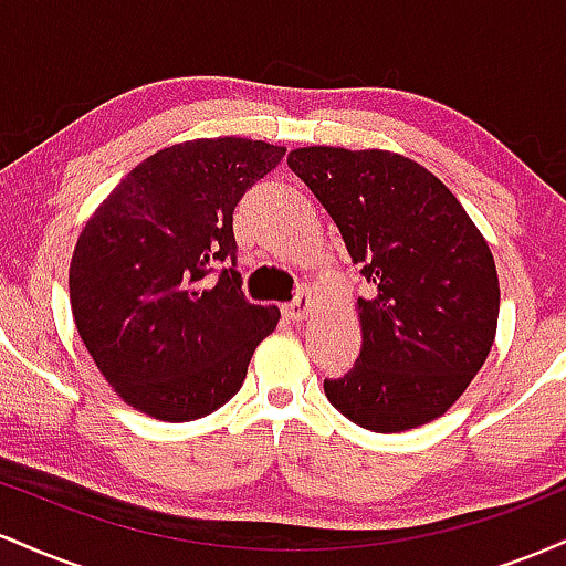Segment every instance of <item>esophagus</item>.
Here are the masks:
<instances>
[{
  "mask_svg": "<svg viewBox=\"0 0 566 566\" xmlns=\"http://www.w3.org/2000/svg\"><path fill=\"white\" fill-rule=\"evenodd\" d=\"M311 308H314V301H311L308 292H301L295 301L284 305V316H287V319H292V322H303L305 316L311 314Z\"/></svg>",
  "mask_w": 566,
  "mask_h": 566,
  "instance_id": "34e87169",
  "label": "esophagus"
}]
</instances>
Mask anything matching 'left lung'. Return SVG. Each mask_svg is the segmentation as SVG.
<instances>
[{"instance_id":"1","label":"left lung","mask_w":566,"mask_h":566,"mask_svg":"<svg viewBox=\"0 0 566 566\" xmlns=\"http://www.w3.org/2000/svg\"><path fill=\"white\" fill-rule=\"evenodd\" d=\"M287 165L375 290L356 301L359 359L324 380L329 405L375 433L441 418L495 343L500 287L482 231L437 175L401 154L308 146Z\"/></svg>"}]
</instances>
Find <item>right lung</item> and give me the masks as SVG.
I'll return each mask as SVG.
<instances>
[{"instance_id": "right-lung-1", "label": "right lung", "mask_w": 566, "mask_h": 566, "mask_svg": "<svg viewBox=\"0 0 566 566\" xmlns=\"http://www.w3.org/2000/svg\"><path fill=\"white\" fill-rule=\"evenodd\" d=\"M284 151L247 138L175 143L127 172L84 223L69 269L71 311L125 405L188 423L242 388L279 308L244 297L233 207Z\"/></svg>"}]
</instances>
